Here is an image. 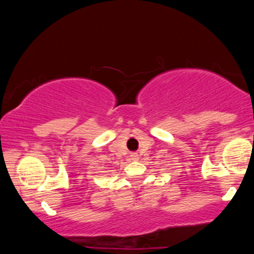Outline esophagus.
Instances as JSON below:
<instances>
[{
    "mask_svg": "<svg viewBox=\"0 0 254 254\" xmlns=\"http://www.w3.org/2000/svg\"><path fill=\"white\" fill-rule=\"evenodd\" d=\"M130 159L132 161H136V160H139V154H137L136 152H133V153H131L130 154Z\"/></svg>",
    "mask_w": 254,
    "mask_h": 254,
    "instance_id": "obj_1",
    "label": "esophagus"
}]
</instances>
